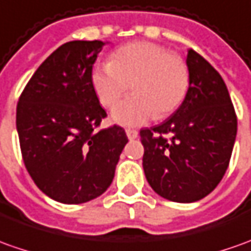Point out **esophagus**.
I'll return each instance as SVG.
<instances>
[{
  "label": "esophagus",
  "instance_id": "1",
  "mask_svg": "<svg viewBox=\"0 0 251 251\" xmlns=\"http://www.w3.org/2000/svg\"><path fill=\"white\" fill-rule=\"evenodd\" d=\"M137 134H139V132L134 130V129H126V136H127L129 140H134L137 137Z\"/></svg>",
  "mask_w": 251,
  "mask_h": 251
}]
</instances>
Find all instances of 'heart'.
Instances as JSON below:
<instances>
[{"instance_id": "1", "label": "heart", "mask_w": 251, "mask_h": 251, "mask_svg": "<svg viewBox=\"0 0 251 251\" xmlns=\"http://www.w3.org/2000/svg\"><path fill=\"white\" fill-rule=\"evenodd\" d=\"M90 82L103 107H112L130 85L133 95L114 107L111 118L119 125L137 126L178 108L188 90L190 71L180 54L137 41L115 49L108 63L95 66Z\"/></svg>"}]
</instances>
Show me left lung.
Instances as JSON below:
<instances>
[{
  "label": "left lung",
  "mask_w": 251,
  "mask_h": 251,
  "mask_svg": "<svg viewBox=\"0 0 251 251\" xmlns=\"http://www.w3.org/2000/svg\"><path fill=\"white\" fill-rule=\"evenodd\" d=\"M190 88L178 110L161 125L141 129L143 168L165 199L190 203L214 190L226 175L238 119L224 79L188 49Z\"/></svg>",
  "instance_id": "8db88e82"
}]
</instances>
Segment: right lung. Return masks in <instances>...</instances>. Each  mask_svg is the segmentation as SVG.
Listing matches in <instances>:
<instances>
[{"label": "right lung", "mask_w": 251, "mask_h": 251, "mask_svg": "<svg viewBox=\"0 0 251 251\" xmlns=\"http://www.w3.org/2000/svg\"><path fill=\"white\" fill-rule=\"evenodd\" d=\"M103 41H70L37 68L19 97L16 127L25 166L57 202L78 204L111 185L127 143L124 127L100 129L107 112L90 82Z\"/></svg>", "instance_id": "right-lung-1"}]
</instances>
